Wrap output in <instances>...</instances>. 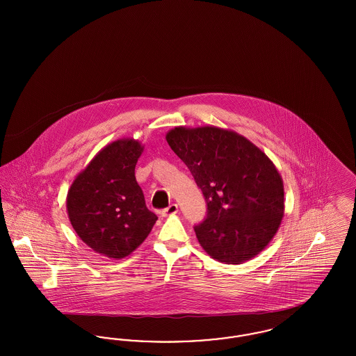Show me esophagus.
Segmentation results:
<instances>
[{
  "mask_svg": "<svg viewBox=\"0 0 356 356\" xmlns=\"http://www.w3.org/2000/svg\"><path fill=\"white\" fill-rule=\"evenodd\" d=\"M177 211H179V207H177V204H170V207H167L165 209H163V211H161V216H163V218L172 216V215L177 213Z\"/></svg>",
  "mask_w": 356,
  "mask_h": 356,
  "instance_id": "obj_1",
  "label": "esophagus"
}]
</instances>
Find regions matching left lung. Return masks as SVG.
Here are the masks:
<instances>
[{"label":"left lung","mask_w":356,"mask_h":356,"mask_svg":"<svg viewBox=\"0 0 356 356\" xmlns=\"http://www.w3.org/2000/svg\"><path fill=\"white\" fill-rule=\"evenodd\" d=\"M165 138L205 197L207 216L195 225L204 251L225 264L263 251L284 215L283 180L268 156L218 127H176Z\"/></svg>","instance_id":"8db88e82"}]
</instances>
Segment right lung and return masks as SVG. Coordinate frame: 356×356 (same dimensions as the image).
Returning <instances> with one entry per match:
<instances>
[{
  "instance_id": "add662e5",
  "label": "right lung",
  "mask_w": 356,
  "mask_h": 356,
  "mask_svg": "<svg viewBox=\"0 0 356 356\" xmlns=\"http://www.w3.org/2000/svg\"><path fill=\"white\" fill-rule=\"evenodd\" d=\"M144 147L121 138L102 148L69 188L67 211L76 234L95 252L122 259L147 238L157 216L137 184Z\"/></svg>"
}]
</instances>
